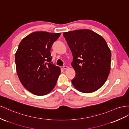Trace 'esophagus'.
<instances>
[{"label":"esophagus","instance_id":"esophagus-1","mask_svg":"<svg viewBox=\"0 0 129 129\" xmlns=\"http://www.w3.org/2000/svg\"><path fill=\"white\" fill-rule=\"evenodd\" d=\"M63 68L64 69H66L68 68V67H67V66H64L63 67Z\"/></svg>","mask_w":129,"mask_h":129}]
</instances>
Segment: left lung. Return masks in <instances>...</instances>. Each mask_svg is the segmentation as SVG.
Wrapping results in <instances>:
<instances>
[{
	"mask_svg": "<svg viewBox=\"0 0 129 129\" xmlns=\"http://www.w3.org/2000/svg\"><path fill=\"white\" fill-rule=\"evenodd\" d=\"M72 53V67L76 74L72 80L79 91L89 93L99 89L109 75L111 53L104 38L93 31L81 29L64 33Z\"/></svg>",
	"mask_w": 129,
	"mask_h": 129,
	"instance_id": "obj_1",
	"label": "left lung"
}]
</instances>
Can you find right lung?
Listing matches in <instances>:
<instances>
[{
  "label": "right lung",
  "mask_w": 129,
  "mask_h": 129,
  "mask_svg": "<svg viewBox=\"0 0 129 129\" xmlns=\"http://www.w3.org/2000/svg\"><path fill=\"white\" fill-rule=\"evenodd\" d=\"M60 33L36 31L22 40L15 55L17 73L23 86L36 95L50 92L61 73L52 64L50 49Z\"/></svg>",
  "instance_id": "1"
}]
</instances>
